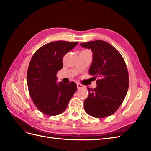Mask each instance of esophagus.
<instances>
[{"label":"esophagus","mask_w":151,"mask_h":151,"mask_svg":"<svg viewBox=\"0 0 151 151\" xmlns=\"http://www.w3.org/2000/svg\"><path fill=\"white\" fill-rule=\"evenodd\" d=\"M77 88H78V89L84 88V85L81 84H79V83H77Z\"/></svg>","instance_id":"esophagus-1"}]
</instances>
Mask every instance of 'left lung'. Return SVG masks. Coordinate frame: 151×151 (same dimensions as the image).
<instances>
[{
	"mask_svg": "<svg viewBox=\"0 0 151 151\" xmlns=\"http://www.w3.org/2000/svg\"><path fill=\"white\" fill-rule=\"evenodd\" d=\"M93 52L89 74L96 81V88L89 89L84 100L86 112L95 118L110 116L120 106L129 88V74L121 54L112 45L102 40L80 43Z\"/></svg>",
	"mask_w": 151,
	"mask_h": 151,
	"instance_id": "left-lung-1",
	"label": "left lung"
}]
</instances>
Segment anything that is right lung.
<instances>
[{
    "label": "right lung",
    "instance_id": "add662e5",
    "mask_svg": "<svg viewBox=\"0 0 151 151\" xmlns=\"http://www.w3.org/2000/svg\"><path fill=\"white\" fill-rule=\"evenodd\" d=\"M78 42L56 41L43 45L32 57L27 72L30 96L39 110L55 116L64 111L77 90L74 82L57 83V72L63 67L62 58Z\"/></svg>",
    "mask_w": 151,
    "mask_h": 151
}]
</instances>
